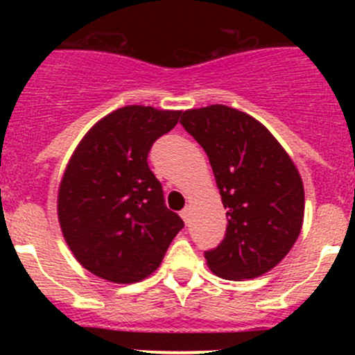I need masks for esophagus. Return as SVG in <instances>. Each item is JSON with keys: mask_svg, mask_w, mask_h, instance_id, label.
<instances>
[{"mask_svg": "<svg viewBox=\"0 0 355 355\" xmlns=\"http://www.w3.org/2000/svg\"><path fill=\"white\" fill-rule=\"evenodd\" d=\"M180 216H182V220L185 221V223H189V221H191V209H189V207L182 209L180 211Z\"/></svg>", "mask_w": 355, "mask_h": 355, "instance_id": "1", "label": "esophagus"}]
</instances>
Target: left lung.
Masks as SVG:
<instances>
[{"label":"left lung","mask_w":355,"mask_h":355,"mask_svg":"<svg viewBox=\"0 0 355 355\" xmlns=\"http://www.w3.org/2000/svg\"><path fill=\"white\" fill-rule=\"evenodd\" d=\"M180 123L209 157L227 234L207 266L225 280H250L273 270L290 252L304 221L299 170L261 121L225 105L187 110Z\"/></svg>","instance_id":"8db88e82"}]
</instances>
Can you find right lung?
Here are the masks:
<instances>
[{
    "mask_svg": "<svg viewBox=\"0 0 355 355\" xmlns=\"http://www.w3.org/2000/svg\"><path fill=\"white\" fill-rule=\"evenodd\" d=\"M180 114L141 105L111 111L68 161L58 189L60 227L75 259L103 280H144L184 228L182 218L164 206L148 164L151 146Z\"/></svg>",
    "mask_w": 355,
    "mask_h": 355,
    "instance_id": "right-lung-1",
    "label": "right lung"
}]
</instances>
